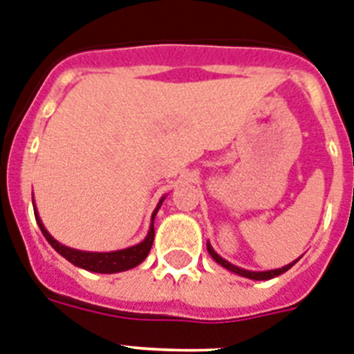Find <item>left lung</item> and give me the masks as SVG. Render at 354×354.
Returning a JSON list of instances; mask_svg holds the SVG:
<instances>
[{"label":"left lung","instance_id":"1","mask_svg":"<svg viewBox=\"0 0 354 354\" xmlns=\"http://www.w3.org/2000/svg\"><path fill=\"white\" fill-rule=\"evenodd\" d=\"M206 248H208V253L212 255V259L217 264H221L223 268H226L227 271H232V273H236V275L241 277H246V279H251V280H270V279H275V277L282 275V273H286V271L289 270V268H293L297 262H299V259L293 262H289L288 266H284V268H279V270H270V271H250V270H244V268H239V266L232 264V262H227L226 259H223V257L218 255L217 251L213 250L212 244H206Z\"/></svg>","mask_w":354,"mask_h":354}]
</instances>
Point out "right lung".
<instances>
[{"label":"right lung","mask_w":354,"mask_h":354,"mask_svg":"<svg viewBox=\"0 0 354 354\" xmlns=\"http://www.w3.org/2000/svg\"><path fill=\"white\" fill-rule=\"evenodd\" d=\"M166 197H160L157 208L151 213V224L150 230H148V235L145 236V241L136 244V246H130L127 250H118V251H81L74 250V248H68L65 244H61L46 232V227L43 226V221L39 218V213L34 208V213H36V221L37 226H39L41 233L45 235V239L48 241L52 248H54L61 257H65L66 261L72 262L77 268H83L86 271H92V273H119V271H127L136 268V266L141 264L145 261L148 253L151 250V244H153V236H156V230H153V221H156V215L159 212L160 204ZM32 204H34V198H32ZM36 206V204H34Z\"/></svg>","instance_id":"add662e5"}]
</instances>
